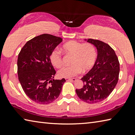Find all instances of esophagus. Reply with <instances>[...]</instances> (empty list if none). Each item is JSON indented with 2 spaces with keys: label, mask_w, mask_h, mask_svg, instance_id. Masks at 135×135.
Instances as JSON below:
<instances>
[{
  "label": "esophagus",
  "mask_w": 135,
  "mask_h": 135,
  "mask_svg": "<svg viewBox=\"0 0 135 135\" xmlns=\"http://www.w3.org/2000/svg\"><path fill=\"white\" fill-rule=\"evenodd\" d=\"M65 79L66 81H72V82H75L76 80V79L75 78H72V79H70V78H65Z\"/></svg>",
  "instance_id": "1"
}]
</instances>
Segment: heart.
<instances>
[{
  "instance_id": "obj_1",
  "label": "heart",
  "mask_w": 135,
  "mask_h": 135,
  "mask_svg": "<svg viewBox=\"0 0 135 135\" xmlns=\"http://www.w3.org/2000/svg\"><path fill=\"white\" fill-rule=\"evenodd\" d=\"M62 49L66 53L73 55L72 65L63 66L58 71L60 78H69L82 72L89 70L93 66L97 56L95 47L91 44H82L76 41H70L62 46ZM50 60L56 68L63 64L62 56L59 51L54 50L50 55Z\"/></svg>"
}]
</instances>
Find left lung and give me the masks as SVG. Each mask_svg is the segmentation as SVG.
I'll return each mask as SVG.
<instances>
[{
	"instance_id": "obj_1",
	"label": "left lung",
	"mask_w": 135,
	"mask_h": 135,
	"mask_svg": "<svg viewBox=\"0 0 135 135\" xmlns=\"http://www.w3.org/2000/svg\"><path fill=\"white\" fill-rule=\"evenodd\" d=\"M96 47L98 56L93 68L81 79L83 86L76 92L81 100L95 103L105 100L113 90L118 81L119 62L114 50L100 40L85 39Z\"/></svg>"
}]
</instances>
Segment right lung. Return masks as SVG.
<instances>
[{
  "label": "right lung",
  "instance_id": "obj_1",
  "mask_svg": "<svg viewBox=\"0 0 135 135\" xmlns=\"http://www.w3.org/2000/svg\"><path fill=\"white\" fill-rule=\"evenodd\" d=\"M60 37L43 34L26 42L17 59L19 80L26 95L35 102L46 105L60 95L66 80H55L56 71L50 53L62 42Z\"/></svg>",
  "mask_w": 135,
  "mask_h": 135
}]
</instances>
